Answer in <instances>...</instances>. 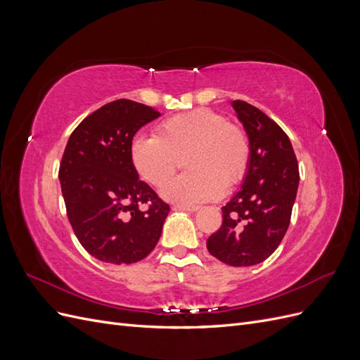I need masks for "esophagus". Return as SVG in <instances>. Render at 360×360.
I'll return each mask as SVG.
<instances>
[{"mask_svg": "<svg viewBox=\"0 0 360 360\" xmlns=\"http://www.w3.org/2000/svg\"><path fill=\"white\" fill-rule=\"evenodd\" d=\"M198 205H188V204H174V210H186V212H197Z\"/></svg>", "mask_w": 360, "mask_h": 360, "instance_id": "esophagus-1", "label": "esophagus"}]
</instances>
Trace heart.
Wrapping results in <instances>:
<instances>
[{
  "label": "heart",
  "instance_id": "1",
  "mask_svg": "<svg viewBox=\"0 0 360 360\" xmlns=\"http://www.w3.org/2000/svg\"><path fill=\"white\" fill-rule=\"evenodd\" d=\"M130 159L138 174L156 188L168 180L186 159L189 172L172 180L163 197L180 204H198L221 197L249 169L250 144L242 127L224 114L200 108L167 118L158 135H136Z\"/></svg>",
  "mask_w": 360,
  "mask_h": 360
}]
</instances>
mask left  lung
<instances>
[{"label": "left lung", "mask_w": 360, "mask_h": 360, "mask_svg": "<svg viewBox=\"0 0 360 360\" xmlns=\"http://www.w3.org/2000/svg\"><path fill=\"white\" fill-rule=\"evenodd\" d=\"M250 144L242 189L222 207V225L207 249L222 263L254 266L284 238L299 186V165L290 138L274 120L245 101L231 102Z\"/></svg>", "instance_id": "left-lung-1"}]
</instances>
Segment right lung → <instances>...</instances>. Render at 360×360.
<instances>
[{
	"label": "right lung",
	"mask_w": 360,
	"mask_h": 360,
	"mask_svg": "<svg viewBox=\"0 0 360 360\" xmlns=\"http://www.w3.org/2000/svg\"><path fill=\"white\" fill-rule=\"evenodd\" d=\"M159 115L134 101L110 102L82 120L63 153L69 222L86 252L105 263H136L159 242L169 205L138 179L130 159L135 134Z\"/></svg>",
	"instance_id": "1"
}]
</instances>
